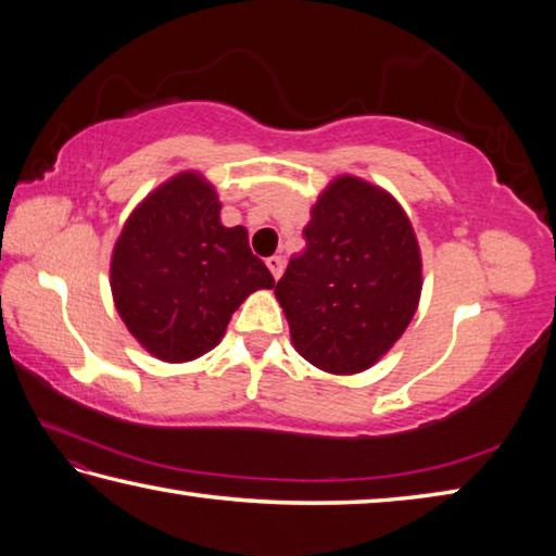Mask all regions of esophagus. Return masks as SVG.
<instances>
[{
  "label": "esophagus",
  "mask_w": 556,
  "mask_h": 556,
  "mask_svg": "<svg viewBox=\"0 0 556 556\" xmlns=\"http://www.w3.org/2000/svg\"><path fill=\"white\" fill-rule=\"evenodd\" d=\"M267 267L271 271V277L279 279L281 271H285V260H281L279 255H271V257H267Z\"/></svg>",
  "instance_id": "34e87169"
}]
</instances>
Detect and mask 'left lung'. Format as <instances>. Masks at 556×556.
I'll list each match as a JSON object with an SVG mask.
<instances>
[{"label": "left lung", "mask_w": 556, "mask_h": 556, "mask_svg": "<svg viewBox=\"0 0 556 556\" xmlns=\"http://www.w3.org/2000/svg\"><path fill=\"white\" fill-rule=\"evenodd\" d=\"M275 296L296 353L331 375L372 368L409 326L421 296V252L384 188L336 176L304 228Z\"/></svg>", "instance_id": "obj_1"}]
</instances>
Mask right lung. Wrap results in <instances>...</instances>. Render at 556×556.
I'll return each instance as SVG.
<instances>
[{
	"mask_svg": "<svg viewBox=\"0 0 556 556\" xmlns=\"http://www.w3.org/2000/svg\"><path fill=\"white\" fill-rule=\"evenodd\" d=\"M117 314L147 353L188 363L213 351L230 316L275 277L252 255L242 225L225 228L215 186L181 172L129 213L112 250Z\"/></svg>",
	"mask_w": 556,
	"mask_h": 556,
	"instance_id": "1",
	"label": "right lung"
}]
</instances>
